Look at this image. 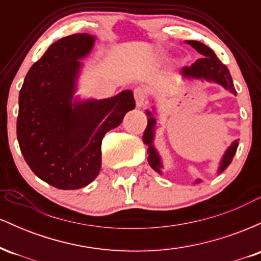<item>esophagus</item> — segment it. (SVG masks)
<instances>
[{
  "label": "esophagus",
  "instance_id": "34e87169",
  "mask_svg": "<svg viewBox=\"0 0 261 261\" xmlns=\"http://www.w3.org/2000/svg\"><path fill=\"white\" fill-rule=\"evenodd\" d=\"M135 100H136L137 108H143L147 104V98H146V92L142 88L135 89Z\"/></svg>",
  "mask_w": 261,
  "mask_h": 261
}]
</instances>
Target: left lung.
<instances>
[{
  "label": "left lung",
  "instance_id": "1",
  "mask_svg": "<svg viewBox=\"0 0 261 261\" xmlns=\"http://www.w3.org/2000/svg\"><path fill=\"white\" fill-rule=\"evenodd\" d=\"M185 43L193 46L200 55L202 56L201 59L196 60L191 66H184L180 70V74L184 80H200L206 81L210 83H217V85L222 86L224 89L229 91L232 94L237 95L234 85H233L232 77H230L229 70L227 68L226 65H223L217 58L216 54L212 51L208 46L205 44L200 43L196 40H185ZM155 107H152V110H146V115H147V127H146L145 133H143L142 141L146 146H148L147 153H148V163L152 167V169L155 170L158 174H162V168H163V162L160 153H158L157 148L154 147V134H155V125H157V119H155ZM237 147H238V140H234L228 148L224 151L220 161V166H218L217 173H222L227 167L229 166L234 157ZM201 179H196L195 184H199Z\"/></svg>",
  "mask_w": 261,
  "mask_h": 261
}]
</instances>
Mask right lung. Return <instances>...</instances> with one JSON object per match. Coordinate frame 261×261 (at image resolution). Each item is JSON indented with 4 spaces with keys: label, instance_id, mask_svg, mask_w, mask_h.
Instances as JSON below:
<instances>
[{
    "label": "right lung",
    "instance_id": "obj_1",
    "mask_svg": "<svg viewBox=\"0 0 261 261\" xmlns=\"http://www.w3.org/2000/svg\"><path fill=\"white\" fill-rule=\"evenodd\" d=\"M95 37L60 39L27 73L19 92L17 139L34 174L62 190L87 187L101 167V140L135 109L134 93L81 99L77 83Z\"/></svg>",
    "mask_w": 261,
    "mask_h": 261
}]
</instances>
